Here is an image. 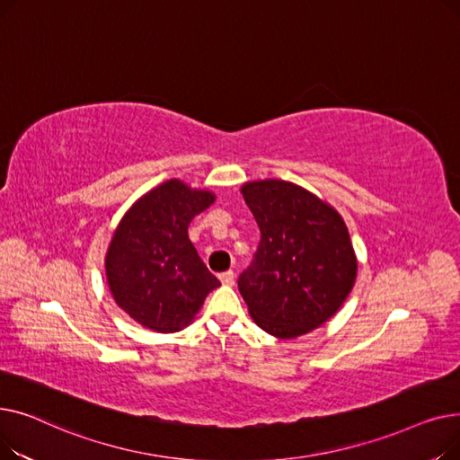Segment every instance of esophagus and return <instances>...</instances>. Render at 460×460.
<instances>
[{
	"instance_id": "obj_1",
	"label": "esophagus",
	"mask_w": 460,
	"mask_h": 460,
	"mask_svg": "<svg viewBox=\"0 0 460 460\" xmlns=\"http://www.w3.org/2000/svg\"><path fill=\"white\" fill-rule=\"evenodd\" d=\"M220 281L224 283V285H234V272L233 270H227V272H224V274H220Z\"/></svg>"
}]
</instances>
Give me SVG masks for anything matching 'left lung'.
<instances>
[{
    "mask_svg": "<svg viewBox=\"0 0 460 460\" xmlns=\"http://www.w3.org/2000/svg\"><path fill=\"white\" fill-rule=\"evenodd\" d=\"M261 231L238 291L255 324L295 340L330 321L352 291L358 259L341 214L309 190L279 179L240 188Z\"/></svg>",
    "mask_w": 460,
    "mask_h": 460,
    "instance_id": "left-lung-1",
    "label": "left lung"
}]
</instances>
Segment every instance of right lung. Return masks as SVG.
<instances>
[{
  "mask_svg": "<svg viewBox=\"0 0 460 460\" xmlns=\"http://www.w3.org/2000/svg\"><path fill=\"white\" fill-rule=\"evenodd\" d=\"M214 199L210 190L172 179L143 193L120 217L106 253V279L117 305L141 326L179 332L220 287L188 238L190 222Z\"/></svg>",
  "mask_w": 460,
  "mask_h": 460,
  "instance_id": "right-lung-1",
  "label": "right lung"
}]
</instances>
